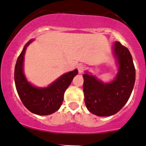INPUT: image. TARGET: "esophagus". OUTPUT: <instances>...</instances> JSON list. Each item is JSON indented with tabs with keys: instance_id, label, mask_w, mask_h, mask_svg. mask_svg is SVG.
Here are the masks:
<instances>
[{
	"instance_id": "esophagus-1",
	"label": "esophagus",
	"mask_w": 146,
	"mask_h": 146,
	"mask_svg": "<svg viewBox=\"0 0 146 146\" xmlns=\"http://www.w3.org/2000/svg\"><path fill=\"white\" fill-rule=\"evenodd\" d=\"M85 69H86V67L84 65H79L78 66V70L79 72V73H82L84 71Z\"/></svg>"
}]
</instances>
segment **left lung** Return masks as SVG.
<instances>
[{
  "instance_id": "obj_1",
  "label": "left lung",
  "mask_w": 146,
  "mask_h": 146,
  "mask_svg": "<svg viewBox=\"0 0 146 146\" xmlns=\"http://www.w3.org/2000/svg\"><path fill=\"white\" fill-rule=\"evenodd\" d=\"M114 53L119 65V73L110 84L84 74V93L86 108L93 114L108 116L119 112L127 103L135 81V68L128 48L115 42Z\"/></svg>"
}]
</instances>
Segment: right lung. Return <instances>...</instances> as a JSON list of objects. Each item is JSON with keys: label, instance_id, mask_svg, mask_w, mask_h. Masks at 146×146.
I'll return each mask as SVG.
<instances>
[{"label": "right lung", "instance_id": "add662e5", "mask_svg": "<svg viewBox=\"0 0 146 146\" xmlns=\"http://www.w3.org/2000/svg\"><path fill=\"white\" fill-rule=\"evenodd\" d=\"M32 40L25 46L18 57L14 69L15 86L22 103L31 112L38 115H49L57 111L63 102L64 93L78 70L62 75L60 78L46 88H36L26 80L23 73V60L26 47Z\"/></svg>", "mask_w": 146, "mask_h": 146}]
</instances>
